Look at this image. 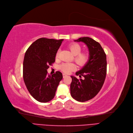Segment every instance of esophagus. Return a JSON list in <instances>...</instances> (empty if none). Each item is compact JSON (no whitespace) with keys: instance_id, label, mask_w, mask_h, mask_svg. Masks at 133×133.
I'll use <instances>...</instances> for the list:
<instances>
[{"instance_id":"obj_1","label":"esophagus","mask_w":133,"mask_h":133,"mask_svg":"<svg viewBox=\"0 0 133 133\" xmlns=\"http://www.w3.org/2000/svg\"><path fill=\"white\" fill-rule=\"evenodd\" d=\"M67 76V75H66V74H63V78H65V77H66Z\"/></svg>"}]
</instances>
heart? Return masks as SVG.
<instances>
[{"label": "heart", "instance_id": "b5f03b06", "mask_svg": "<svg viewBox=\"0 0 133 133\" xmlns=\"http://www.w3.org/2000/svg\"><path fill=\"white\" fill-rule=\"evenodd\" d=\"M72 54L75 55L74 61L79 66H84L89 61V54L87 51H82V47L78 43H72L69 46ZM59 56V52L56 53V57L57 58ZM59 69L61 71L64 73L68 74L74 70L76 69V66L72 63H63L59 66Z\"/></svg>", "mask_w": 133, "mask_h": 133}]
</instances>
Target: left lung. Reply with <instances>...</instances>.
Masks as SVG:
<instances>
[{
	"label": "left lung",
	"instance_id": "1",
	"mask_svg": "<svg viewBox=\"0 0 133 133\" xmlns=\"http://www.w3.org/2000/svg\"><path fill=\"white\" fill-rule=\"evenodd\" d=\"M75 42H83L89 51V59L83 69L76 73L80 78L71 76V96L79 102H85L94 98L102 88L107 75L106 54L100 44L89 37H82Z\"/></svg>",
	"mask_w": 133,
	"mask_h": 133
}]
</instances>
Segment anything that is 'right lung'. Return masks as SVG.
Instances as JSON below:
<instances>
[{"instance_id":"right-lung-1","label":"right lung","mask_w":133,"mask_h":133,"mask_svg":"<svg viewBox=\"0 0 133 133\" xmlns=\"http://www.w3.org/2000/svg\"><path fill=\"white\" fill-rule=\"evenodd\" d=\"M63 39L41 38L34 42L25 52L23 75L30 94L40 102L52 99L63 78L62 74L56 71L49 75L47 69L55 62L57 52Z\"/></svg>"}]
</instances>
